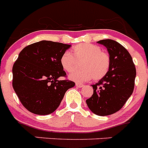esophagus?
I'll return each instance as SVG.
<instances>
[{
    "instance_id": "34e87169",
    "label": "esophagus",
    "mask_w": 148,
    "mask_h": 148,
    "mask_svg": "<svg viewBox=\"0 0 148 148\" xmlns=\"http://www.w3.org/2000/svg\"><path fill=\"white\" fill-rule=\"evenodd\" d=\"M75 86H76L77 87H84V84H81V83H76L75 84Z\"/></svg>"
}]
</instances>
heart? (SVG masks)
<instances>
[{
    "instance_id": "b5f03b06",
    "label": "heart",
    "mask_w": 148,
    "mask_h": 148,
    "mask_svg": "<svg viewBox=\"0 0 148 148\" xmlns=\"http://www.w3.org/2000/svg\"><path fill=\"white\" fill-rule=\"evenodd\" d=\"M70 53L61 56L60 64L63 70L70 73L81 63L82 69L70 74V80L75 82H86L92 78L99 81L105 76L110 67V57L101 51L100 47L91 44H80L75 46Z\"/></svg>"
}]
</instances>
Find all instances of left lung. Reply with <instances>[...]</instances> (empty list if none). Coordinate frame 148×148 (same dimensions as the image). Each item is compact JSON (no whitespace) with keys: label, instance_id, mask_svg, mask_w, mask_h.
Here are the masks:
<instances>
[{"label":"left lung","instance_id":"8db88e82","mask_svg":"<svg viewBox=\"0 0 148 148\" xmlns=\"http://www.w3.org/2000/svg\"><path fill=\"white\" fill-rule=\"evenodd\" d=\"M97 43L107 48L110 63L105 76L92 85L93 94L86 103L94 114L104 116L119 110L130 97L136 70L131 56L119 43L111 39Z\"/></svg>","mask_w":148,"mask_h":148}]
</instances>
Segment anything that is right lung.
Segmentation results:
<instances>
[{"label":"right lung","instance_id":"1","mask_svg":"<svg viewBox=\"0 0 148 148\" xmlns=\"http://www.w3.org/2000/svg\"><path fill=\"white\" fill-rule=\"evenodd\" d=\"M71 45L40 40L21 50L12 67V87L26 109L48 115L59 107L65 92L75 86L72 81L58 80L66 75L60 59Z\"/></svg>","mask_w":148,"mask_h":148}]
</instances>
